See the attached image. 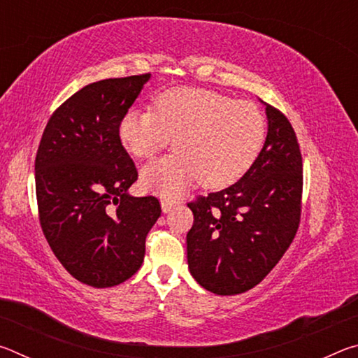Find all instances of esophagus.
<instances>
[{
    "label": "esophagus",
    "instance_id": "34e87169",
    "mask_svg": "<svg viewBox=\"0 0 358 358\" xmlns=\"http://www.w3.org/2000/svg\"><path fill=\"white\" fill-rule=\"evenodd\" d=\"M161 207H162V211H164V213H171L172 208L175 207V203L172 201H167V199H162Z\"/></svg>",
    "mask_w": 358,
    "mask_h": 358
}]
</instances>
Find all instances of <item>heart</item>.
Listing matches in <instances>:
<instances>
[{
  "label": "heart",
  "instance_id": "heart-1",
  "mask_svg": "<svg viewBox=\"0 0 358 358\" xmlns=\"http://www.w3.org/2000/svg\"><path fill=\"white\" fill-rule=\"evenodd\" d=\"M118 136L123 147L141 159L153 157L173 138L177 150L141 172L143 187L173 199L199 180L217 189L243 177L262 148L265 120L248 101L178 87L157 96L153 112H126Z\"/></svg>",
  "mask_w": 358,
  "mask_h": 358
}]
</instances>
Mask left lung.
<instances>
[{
	"label": "left lung",
	"instance_id": "obj_1",
	"mask_svg": "<svg viewBox=\"0 0 358 358\" xmlns=\"http://www.w3.org/2000/svg\"><path fill=\"white\" fill-rule=\"evenodd\" d=\"M262 104L268 128L252 166L235 185L187 203L194 215L186 235L187 266L194 280L216 295L243 294L257 286L299 229V142L289 120Z\"/></svg>",
	"mask_w": 358,
	"mask_h": 358
}]
</instances>
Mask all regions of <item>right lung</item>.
Instances as JSON below:
<instances>
[{
	"mask_svg": "<svg viewBox=\"0 0 358 358\" xmlns=\"http://www.w3.org/2000/svg\"><path fill=\"white\" fill-rule=\"evenodd\" d=\"M151 74L90 83L59 106L36 155L41 227L69 273L93 287H112L141 268L145 238L161 205L134 197L136 166L118 136L123 115Z\"/></svg>",
	"mask_w": 358,
	"mask_h": 358,
	"instance_id": "obj_1",
	"label": "right lung"
}]
</instances>
